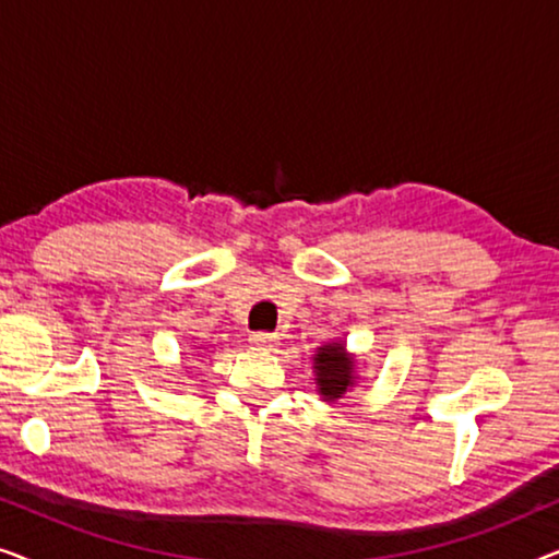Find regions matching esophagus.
I'll return each mask as SVG.
<instances>
[{"mask_svg": "<svg viewBox=\"0 0 559 559\" xmlns=\"http://www.w3.org/2000/svg\"><path fill=\"white\" fill-rule=\"evenodd\" d=\"M249 343H251V348H257V350H274L280 346V335H274V333H251L249 335Z\"/></svg>", "mask_w": 559, "mask_h": 559, "instance_id": "34e87169", "label": "esophagus"}]
</instances>
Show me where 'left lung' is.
<instances>
[{"instance_id": "obj_1", "label": "left lung", "mask_w": 559, "mask_h": 559, "mask_svg": "<svg viewBox=\"0 0 559 559\" xmlns=\"http://www.w3.org/2000/svg\"><path fill=\"white\" fill-rule=\"evenodd\" d=\"M358 361L346 348V341H328L316 348L312 356V373H316V392L320 400L335 404L350 389L358 386Z\"/></svg>"}]
</instances>
